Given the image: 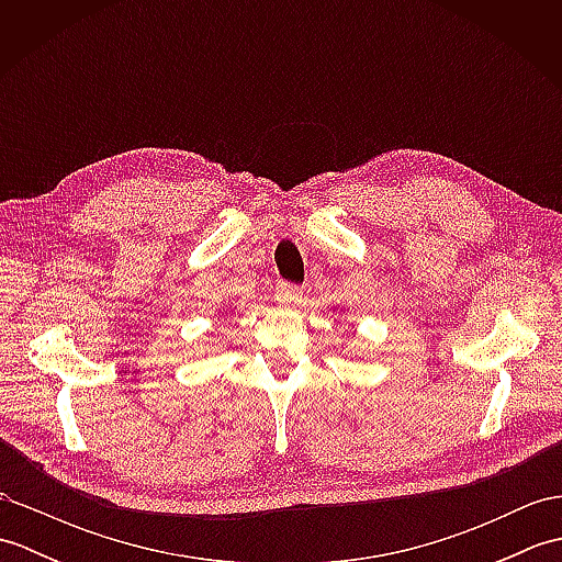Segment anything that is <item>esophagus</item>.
<instances>
[{"label":"esophagus","mask_w":562,"mask_h":562,"mask_svg":"<svg viewBox=\"0 0 562 562\" xmlns=\"http://www.w3.org/2000/svg\"><path fill=\"white\" fill-rule=\"evenodd\" d=\"M302 294L304 290L300 284H292V282H278V288H274V300L282 304H300Z\"/></svg>","instance_id":"34e87169"}]
</instances>
